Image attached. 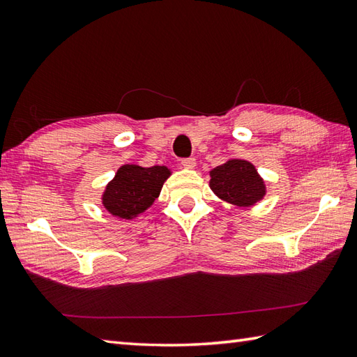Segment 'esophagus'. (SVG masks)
Returning a JSON list of instances; mask_svg holds the SVG:
<instances>
[{
  "mask_svg": "<svg viewBox=\"0 0 357 357\" xmlns=\"http://www.w3.org/2000/svg\"><path fill=\"white\" fill-rule=\"evenodd\" d=\"M181 164H183L184 169H193L196 165V159L195 158H184L181 159Z\"/></svg>",
  "mask_w": 357,
  "mask_h": 357,
  "instance_id": "34e87169",
  "label": "esophagus"
}]
</instances>
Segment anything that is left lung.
I'll return each mask as SVG.
<instances>
[{"label": "left lung", "instance_id": "left-lung-1", "mask_svg": "<svg viewBox=\"0 0 357 357\" xmlns=\"http://www.w3.org/2000/svg\"><path fill=\"white\" fill-rule=\"evenodd\" d=\"M210 188L222 201L250 207L265 195V184L255 165L244 159H230L210 172Z\"/></svg>", "mask_w": 357, "mask_h": 357}]
</instances>
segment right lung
Returning <instances> with one entry per match:
<instances>
[{"label": "right lung", "instance_id": "1", "mask_svg": "<svg viewBox=\"0 0 357 357\" xmlns=\"http://www.w3.org/2000/svg\"><path fill=\"white\" fill-rule=\"evenodd\" d=\"M170 170L164 165L119 167L102 195V206L113 216L132 219L147 210L159 196Z\"/></svg>", "mask_w": 357, "mask_h": 357}]
</instances>
